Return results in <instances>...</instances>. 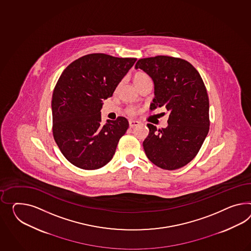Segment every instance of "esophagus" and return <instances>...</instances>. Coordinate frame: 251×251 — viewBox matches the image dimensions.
Wrapping results in <instances>:
<instances>
[{"label": "esophagus", "instance_id": "esophagus-1", "mask_svg": "<svg viewBox=\"0 0 251 251\" xmlns=\"http://www.w3.org/2000/svg\"><path fill=\"white\" fill-rule=\"evenodd\" d=\"M138 125H139L138 121H135V120H130V121H129L130 127H135L136 126H138Z\"/></svg>", "mask_w": 251, "mask_h": 251}]
</instances>
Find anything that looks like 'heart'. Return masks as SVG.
Here are the masks:
<instances>
[{
	"label": "heart",
	"mask_w": 251,
	"mask_h": 251,
	"mask_svg": "<svg viewBox=\"0 0 251 251\" xmlns=\"http://www.w3.org/2000/svg\"><path fill=\"white\" fill-rule=\"evenodd\" d=\"M148 80H150V78L146 73H143V72H137L135 74V76H134V82H135L136 86H139L140 84H143L146 81H148ZM126 113L128 116H134L136 115L137 109L135 108V106H129L126 110Z\"/></svg>",
	"instance_id": "1"
}]
</instances>
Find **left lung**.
<instances>
[{
	"label": "left lung",
	"instance_id": "obj_1",
	"mask_svg": "<svg viewBox=\"0 0 251 251\" xmlns=\"http://www.w3.org/2000/svg\"><path fill=\"white\" fill-rule=\"evenodd\" d=\"M140 68L153 79L154 97L151 110L169 111L167 128L148 124L149 134L143 142L148 159L156 167L176 170L198 154L209 131V100L200 73L181 58L167 55L143 58Z\"/></svg>",
	"mask_w": 251,
	"mask_h": 251
}]
</instances>
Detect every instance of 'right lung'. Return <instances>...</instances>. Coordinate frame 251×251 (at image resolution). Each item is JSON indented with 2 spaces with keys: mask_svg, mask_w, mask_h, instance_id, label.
Listing matches in <instances>:
<instances>
[{
  "mask_svg": "<svg viewBox=\"0 0 251 251\" xmlns=\"http://www.w3.org/2000/svg\"><path fill=\"white\" fill-rule=\"evenodd\" d=\"M135 61L90 53L74 61L58 79L51 98L52 135L74 166L95 170L113 158L128 121L118 116L103 125L100 110Z\"/></svg>",
  "mask_w": 251,
  "mask_h": 251,
  "instance_id": "1",
  "label": "right lung"
}]
</instances>
